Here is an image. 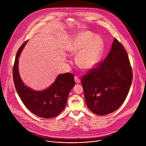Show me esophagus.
Returning a JSON list of instances; mask_svg holds the SVG:
<instances>
[{
    "mask_svg": "<svg viewBox=\"0 0 146 146\" xmlns=\"http://www.w3.org/2000/svg\"><path fill=\"white\" fill-rule=\"evenodd\" d=\"M74 80H75V82L76 83H80V78L77 76H75L74 77Z\"/></svg>",
    "mask_w": 146,
    "mask_h": 146,
    "instance_id": "obj_1",
    "label": "esophagus"
}]
</instances>
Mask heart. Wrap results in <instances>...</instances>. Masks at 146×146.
Listing matches in <instances>:
<instances>
[{"instance_id":"heart-1","label":"heart","mask_w":146,"mask_h":146,"mask_svg":"<svg viewBox=\"0 0 146 146\" xmlns=\"http://www.w3.org/2000/svg\"><path fill=\"white\" fill-rule=\"evenodd\" d=\"M103 41L99 36L89 31L78 33L73 38L68 51L77 55L76 61L81 69L89 70L96 65L101 58Z\"/></svg>"}]
</instances>
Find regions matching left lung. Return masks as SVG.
Listing matches in <instances>:
<instances>
[{
    "instance_id": "1",
    "label": "left lung",
    "mask_w": 146,
    "mask_h": 146,
    "mask_svg": "<svg viewBox=\"0 0 146 146\" xmlns=\"http://www.w3.org/2000/svg\"><path fill=\"white\" fill-rule=\"evenodd\" d=\"M132 81L128 55L115 38L106 59L81 78L88 108L100 115L114 112L125 100Z\"/></svg>"
}]
</instances>
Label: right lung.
<instances>
[{"label": "right lung", "mask_w": 146, "mask_h": 146, "mask_svg": "<svg viewBox=\"0 0 146 146\" xmlns=\"http://www.w3.org/2000/svg\"><path fill=\"white\" fill-rule=\"evenodd\" d=\"M27 41L18 49L13 66V76L16 91L24 105L32 113L44 118L55 117L65 109L69 92L75 85L74 76L70 73L59 74L48 88L41 91L26 86L19 76L18 58Z\"/></svg>", "instance_id": "right-lung-1"}]
</instances>
